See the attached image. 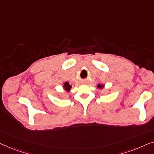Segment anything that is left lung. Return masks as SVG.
I'll return each mask as SVG.
<instances>
[{
	"instance_id": "1",
	"label": "left lung",
	"mask_w": 154,
	"mask_h": 154,
	"mask_svg": "<svg viewBox=\"0 0 154 154\" xmlns=\"http://www.w3.org/2000/svg\"><path fill=\"white\" fill-rule=\"evenodd\" d=\"M97 87L99 88H104V85H103V84H98V85H97Z\"/></svg>"
}]
</instances>
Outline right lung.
<instances>
[{
	"mask_svg": "<svg viewBox=\"0 0 154 154\" xmlns=\"http://www.w3.org/2000/svg\"><path fill=\"white\" fill-rule=\"evenodd\" d=\"M71 87H72V86H71V85L69 84L68 82H66V83H65L64 85H63V88L67 92L70 91V89H71Z\"/></svg>",
	"mask_w": 154,
	"mask_h": 154,
	"instance_id": "right-lung-1",
	"label": "right lung"
}]
</instances>
